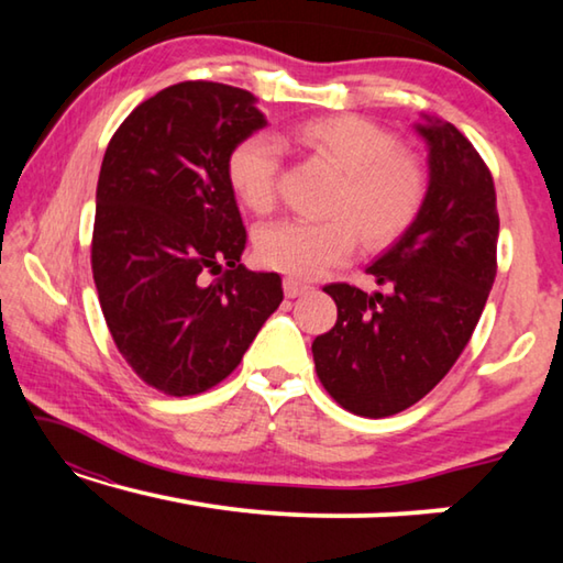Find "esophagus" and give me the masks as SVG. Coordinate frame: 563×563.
I'll list each match as a JSON object with an SVG mask.
<instances>
[{"label":"esophagus","instance_id":"1","mask_svg":"<svg viewBox=\"0 0 563 563\" xmlns=\"http://www.w3.org/2000/svg\"><path fill=\"white\" fill-rule=\"evenodd\" d=\"M283 290H285V298H300V295H305V292L310 290V285L298 280V278H285L283 280Z\"/></svg>","mask_w":563,"mask_h":563}]
</instances>
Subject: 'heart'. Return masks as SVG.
I'll return each instance as SVG.
<instances>
[{
    "label": "heart",
    "mask_w": 563,
    "mask_h": 563,
    "mask_svg": "<svg viewBox=\"0 0 563 563\" xmlns=\"http://www.w3.org/2000/svg\"><path fill=\"white\" fill-rule=\"evenodd\" d=\"M283 146L318 158L338 170L325 221L288 218L265 225L255 238L258 258L292 278H320L345 263L357 235L367 251L397 243L422 216L430 196V168L412 151L399 148L393 131L379 123L332 113L295 123ZM228 180L247 211L265 216L278 203L280 148L268 136H247L228 154Z\"/></svg>",
    "instance_id": "heart-1"
}]
</instances>
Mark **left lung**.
I'll list each match as a JSON object with an SVG mask.
<instances>
[{
    "label": "left lung",
    "mask_w": 563,
    "mask_h": 563,
    "mask_svg": "<svg viewBox=\"0 0 563 563\" xmlns=\"http://www.w3.org/2000/svg\"><path fill=\"white\" fill-rule=\"evenodd\" d=\"M417 131L430 146V196L417 223L367 268L387 292L325 285L338 322L312 342L328 395L369 419L412 407L450 373L497 278L487 164L452 123L427 119Z\"/></svg>",
    "instance_id": "8db88e82"
}]
</instances>
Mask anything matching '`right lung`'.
<instances>
[{
	"label": "right lung",
	"instance_id": "add662e5",
	"mask_svg": "<svg viewBox=\"0 0 563 563\" xmlns=\"http://www.w3.org/2000/svg\"><path fill=\"white\" fill-rule=\"evenodd\" d=\"M263 126L251 91L180 81L139 103L103 154L93 283L121 357L164 395L216 387L283 302L278 273L241 265L247 233L225 170Z\"/></svg>",
	"mask_w": 563,
	"mask_h": 563
}]
</instances>
